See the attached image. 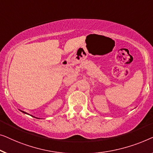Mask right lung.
Segmentation results:
<instances>
[{"label": "right lung", "instance_id": "add662e5", "mask_svg": "<svg viewBox=\"0 0 153 153\" xmlns=\"http://www.w3.org/2000/svg\"><path fill=\"white\" fill-rule=\"evenodd\" d=\"M21 111H22L23 113H24V114H28V115H30L29 114H27V113H26V112H25V111H21V110H20ZM30 116H32V115H30ZM32 117H33V116H32ZM34 118H36V117H34ZM36 119H38V118H36Z\"/></svg>", "mask_w": 153, "mask_h": 153}]
</instances>
